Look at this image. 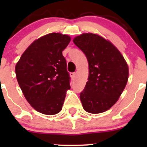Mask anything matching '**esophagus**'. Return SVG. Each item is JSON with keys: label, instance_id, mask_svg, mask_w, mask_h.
I'll use <instances>...</instances> for the list:
<instances>
[{"label": "esophagus", "instance_id": "esophagus-1", "mask_svg": "<svg viewBox=\"0 0 147 147\" xmlns=\"http://www.w3.org/2000/svg\"><path fill=\"white\" fill-rule=\"evenodd\" d=\"M71 77L74 79V78L76 77V73H75V72H72V73H71Z\"/></svg>", "mask_w": 147, "mask_h": 147}]
</instances>
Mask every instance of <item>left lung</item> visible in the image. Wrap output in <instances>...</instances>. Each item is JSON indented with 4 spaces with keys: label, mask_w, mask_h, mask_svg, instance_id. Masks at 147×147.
Returning <instances> with one entry per match:
<instances>
[{
    "label": "left lung",
    "mask_w": 147,
    "mask_h": 147,
    "mask_svg": "<svg viewBox=\"0 0 147 147\" xmlns=\"http://www.w3.org/2000/svg\"><path fill=\"white\" fill-rule=\"evenodd\" d=\"M89 63L88 81L80 93L86 112L98 114L110 109L119 98L129 77L127 62L109 40L93 33H83L73 40Z\"/></svg>",
    "instance_id": "obj_1"
}]
</instances>
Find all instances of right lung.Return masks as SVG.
I'll use <instances>...</instances> for the list:
<instances>
[{
	"label": "right lung",
	"instance_id": "right-lung-1",
	"mask_svg": "<svg viewBox=\"0 0 147 147\" xmlns=\"http://www.w3.org/2000/svg\"><path fill=\"white\" fill-rule=\"evenodd\" d=\"M70 37L58 32L35 40L16 65L19 86L30 105L44 115L62 110L67 90L70 88L69 72L63 51Z\"/></svg>",
	"mask_w": 147,
	"mask_h": 147
}]
</instances>
